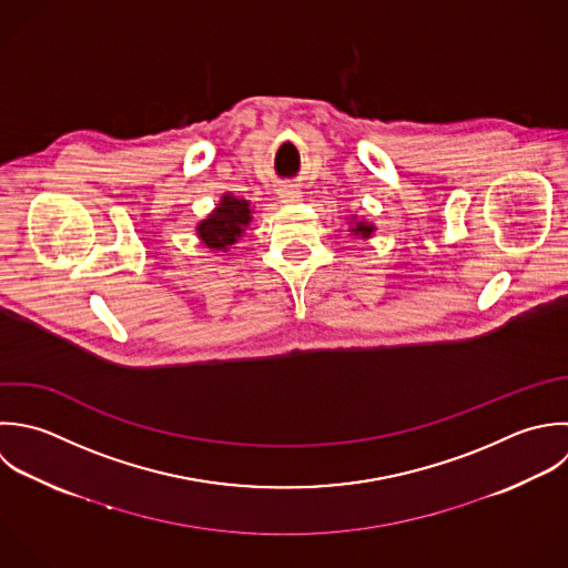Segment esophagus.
<instances>
[{
  "label": "esophagus",
  "instance_id": "34e87169",
  "mask_svg": "<svg viewBox=\"0 0 568 568\" xmlns=\"http://www.w3.org/2000/svg\"><path fill=\"white\" fill-rule=\"evenodd\" d=\"M301 196H303V192H301L296 185H285V187H281V199H283V203H298Z\"/></svg>",
  "mask_w": 568,
  "mask_h": 568
}]
</instances>
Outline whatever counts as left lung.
<instances>
[{"mask_svg": "<svg viewBox=\"0 0 568 568\" xmlns=\"http://www.w3.org/2000/svg\"><path fill=\"white\" fill-rule=\"evenodd\" d=\"M352 219H354V221H352L354 225H352V230H349V232H354V234H356V236H361V239H369V236L374 234V230H376V227H374L372 223H367V221H358L356 216H352Z\"/></svg>", "mask_w": 568, "mask_h": 568, "instance_id": "obj_1", "label": "left lung"}]
</instances>
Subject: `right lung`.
I'll return each instance as SVG.
<instances>
[{"mask_svg":"<svg viewBox=\"0 0 568 568\" xmlns=\"http://www.w3.org/2000/svg\"><path fill=\"white\" fill-rule=\"evenodd\" d=\"M252 221L250 201L236 199L234 194H223L219 205L196 225V236L210 250L227 252L243 234Z\"/></svg>","mask_w":568,"mask_h":568,"instance_id":"add662e5","label":"right lung"}]
</instances>
